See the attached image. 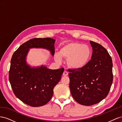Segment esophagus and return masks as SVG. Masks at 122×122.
<instances>
[{"label": "esophagus", "instance_id": "1", "mask_svg": "<svg viewBox=\"0 0 122 122\" xmlns=\"http://www.w3.org/2000/svg\"><path fill=\"white\" fill-rule=\"evenodd\" d=\"M68 75V72H67V71H64V72H63V75L64 76H67Z\"/></svg>", "mask_w": 122, "mask_h": 122}]
</instances>
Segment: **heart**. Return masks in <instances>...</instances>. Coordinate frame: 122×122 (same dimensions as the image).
<instances>
[{"instance_id": "b5f03b06", "label": "heart", "mask_w": 122, "mask_h": 122, "mask_svg": "<svg viewBox=\"0 0 122 122\" xmlns=\"http://www.w3.org/2000/svg\"><path fill=\"white\" fill-rule=\"evenodd\" d=\"M91 55L92 50L89 46L79 43H70L61 48L59 53L55 55V59L59 62L62 58H68V66L79 69L84 68L87 64Z\"/></svg>"}]
</instances>
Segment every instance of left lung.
Instances as JSON below:
<instances>
[{"label": "left lung", "instance_id": "obj_1", "mask_svg": "<svg viewBox=\"0 0 122 122\" xmlns=\"http://www.w3.org/2000/svg\"><path fill=\"white\" fill-rule=\"evenodd\" d=\"M90 60L82 69H69V88L76 102L90 106L101 101L109 93L113 81L112 59L101 45L90 41Z\"/></svg>", "mask_w": 122, "mask_h": 122}]
</instances>
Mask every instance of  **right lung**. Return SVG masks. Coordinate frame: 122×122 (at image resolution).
<instances>
[{
  "label": "right lung",
  "instance_id": "obj_1",
  "mask_svg": "<svg viewBox=\"0 0 122 122\" xmlns=\"http://www.w3.org/2000/svg\"><path fill=\"white\" fill-rule=\"evenodd\" d=\"M55 42L51 38H34L20 46L12 56L10 83L17 98L29 106L39 107L50 101L64 68L51 69L43 65L32 67L27 63V55L30 48H35L46 49L54 56Z\"/></svg>",
  "mask_w": 122,
  "mask_h": 122
}]
</instances>
